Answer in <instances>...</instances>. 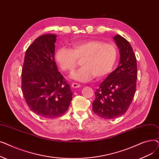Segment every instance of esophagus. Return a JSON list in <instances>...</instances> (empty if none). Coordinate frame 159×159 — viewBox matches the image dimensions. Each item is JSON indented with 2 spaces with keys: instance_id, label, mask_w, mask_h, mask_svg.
Masks as SVG:
<instances>
[{
  "instance_id": "esophagus-1",
  "label": "esophagus",
  "mask_w": 159,
  "mask_h": 159,
  "mask_svg": "<svg viewBox=\"0 0 159 159\" xmlns=\"http://www.w3.org/2000/svg\"><path fill=\"white\" fill-rule=\"evenodd\" d=\"M71 87L73 88H78L80 87V85L79 84H78V83L73 82V83H72V84H71Z\"/></svg>"
}]
</instances>
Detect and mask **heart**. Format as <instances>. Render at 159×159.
<instances>
[{
    "label": "heart",
    "mask_w": 159,
    "mask_h": 159,
    "mask_svg": "<svg viewBox=\"0 0 159 159\" xmlns=\"http://www.w3.org/2000/svg\"><path fill=\"white\" fill-rule=\"evenodd\" d=\"M117 58L116 47L101 40L76 42L71 49L58 48L55 55L56 62L66 73H72L78 66L79 61H82V68L72 74V78L80 82L107 76L114 68Z\"/></svg>",
    "instance_id": "b5f03b06"
}]
</instances>
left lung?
<instances>
[{"label":"left lung","mask_w":159,"mask_h":159,"mask_svg":"<svg viewBox=\"0 0 159 159\" xmlns=\"http://www.w3.org/2000/svg\"><path fill=\"white\" fill-rule=\"evenodd\" d=\"M114 40L120 50V62L101 83L95 93L93 111L100 117L113 119L124 115L136 91L137 59L129 42L119 35Z\"/></svg>","instance_id":"8db88e82"}]
</instances>
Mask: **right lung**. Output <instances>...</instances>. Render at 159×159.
Returning a JSON list of instances; mask_svg holds the SVG:
<instances>
[{"instance_id":"1","label":"right lung","mask_w":159,"mask_h":159,"mask_svg":"<svg viewBox=\"0 0 159 159\" xmlns=\"http://www.w3.org/2000/svg\"><path fill=\"white\" fill-rule=\"evenodd\" d=\"M55 35H43L28 48L22 68L21 88L30 109L46 119L64 114L72 100L70 85L58 71Z\"/></svg>"}]
</instances>
